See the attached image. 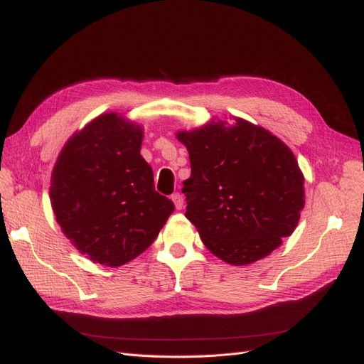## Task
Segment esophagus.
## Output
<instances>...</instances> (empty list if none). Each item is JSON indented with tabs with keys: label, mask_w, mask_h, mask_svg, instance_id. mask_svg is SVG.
<instances>
[{
	"label": "esophagus",
	"mask_w": 364,
	"mask_h": 364,
	"mask_svg": "<svg viewBox=\"0 0 364 364\" xmlns=\"http://www.w3.org/2000/svg\"><path fill=\"white\" fill-rule=\"evenodd\" d=\"M171 200H173L176 209H182V208H183V197H182V194L174 193V194L171 196Z\"/></svg>",
	"instance_id": "34e87169"
}]
</instances>
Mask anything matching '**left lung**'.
Here are the masks:
<instances>
[{
    "mask_svg": "<svg viewBox=\"0 0 364 364\" xmlns=\"http://www.w3.org/2000/svg\"><path fill=\"white\" fill-rule=\"evenodd\" d=\"M176 138L191 162L182 190L185 217L213 255L247 266L293 234L305 206V179L291 149L277 135L234 117L232 124L211 118L178 130Z\"/></svg>",
    "mask_w": 364,
    "mask_h": 364,
    "instance_id": "1",
    "label": "left lung"
}]
</instances>
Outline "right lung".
Returning a JSON list of instances; mask_svg holds the SVG:
<instances>
[{"instance_id":"1","label":"right lung","mask_w":364,"mask_h":364,"mask_svg":"<svg viewBox=\"0 0 364 364\" xmlns=\"http://www.w3.org/2000/svg\"><path fill=\"white\" fill-rule=\"evenodd\" d=\"M142 138L141 124L105 112L74 132L53 167L50 202L63 235L106 267L141 255L174 211L155 191Z\"/></svg>"}]
</instances>
